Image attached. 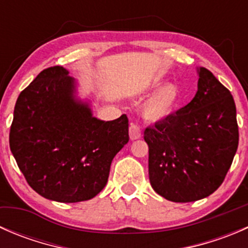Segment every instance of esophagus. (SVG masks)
<instances>
[{"mask_svg":"<svg viewBox=\"0 0 248 248\" xmlns=\"http://www.w3.org/2000/svg\"><path fill=\"white\" fill-rule=\"evenodd\" d=\"M141 137V131H140L138 124H131L129 126V138L131 140H137Z\"/></svg>","mask_w":248,"mask_h":248,"instance_id":"esophagus-1","label":"esophagus"}]
</instances>
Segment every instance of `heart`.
<instances>
[{"label":"heart","mask_w":248,"mask_h":248,"mask_svg":"<svg viewBox=\"0 0 248 248\" xmlns=\"http://www.w3.org/2000/svg\"><path fill=\"white\" fill-rule=\"evenodd\" d=\"M181 93L176 85L166 84L158 87L145 102L144 115L150 120H162L168 117L179 104Z\"/></svg>","instance_id":"b5f03b06"}]
</instances>
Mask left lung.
Segmentation results:
<instances>
[{
  "label": "left lung",
  "instance_id": "obj_1",
  "mask_svg": "<svg viewBox=\"0 0 248 248\" xmlns=\"http://www.w3.org/2000/svg\"><path fill=\"white\" fill-rule=\"evenodd\" d=\"M197 72L194 98L144 132L150 184L159 196L175 202H196L214 193L239 144L231 91L204 67Z\"/></svg>",
  "mask_w": 248,
  "mask_h": 248
}]
</instances>
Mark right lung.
Here are the masks:
<instances>
[{
  "label": "right lung",
  "instance_id": "right-lung-1",
  "mask_svg": "<svg viewBox=\"0 0 248 248\" xmlns=\"http://www.w3.org/2000/svg\"><path fill=\"white\" fill-rule=\"evenodd\" d=\"M128 119L103 121L77 96V81L61 66L42 71L17 97L9 146L27 184L59 202L96 197L110 166L128 142Z\"/></svg>",
  "mask_w": 248,
  "mask_h": 248
}]
</instances>
